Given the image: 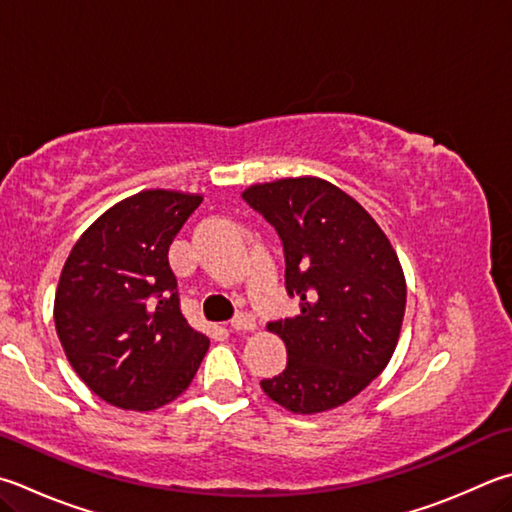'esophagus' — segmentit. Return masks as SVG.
<instances>
[{"label": "esophagus", "instance_id": "esophagus-1", "mask_svg": "<svg viewBox=\"0 0 512 512\" xmlns=\"http://www.w3.org/2000/svg\"><path fill=\"white\" fill-rule=\"evenodd\" d=\"M230 327L235 331H253L257 327V322L250 313H237L235 318L230 320Z\"/></svg>", "mask_w": 512, "mask_h": 512}]
</instances>
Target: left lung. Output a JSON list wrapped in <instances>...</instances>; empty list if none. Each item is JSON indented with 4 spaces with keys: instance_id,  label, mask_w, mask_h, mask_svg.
<instances>
[{
    "instance_id": "8db88e82",
    "label": "left lung",
    "mask_w": 512,
    "mask_h": 512,
    "mask_svg": "<svg viewBox=\"0 0 512 512\" xmlns=\"http://www.w3.org/2000/svg\"><path fill=\"white\" fill-rule=\"evenodd\" d=\"M241 197L280 235L286 291L300 297V315L268 322L288 362L262 389L288 412L333 410L392 358L407 297L401 262L369 212L329 181L280 179Z\"/></svg>"
}]
</instances>
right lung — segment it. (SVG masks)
<instances>
[{
    "instance_id": "add662e5",
    "label": "right lung",
    "mask_w": 512,
    "mask_h": 512,
    "mask_svg": "<svg viewBox=\"0 0 512 512\" xmlns=\"http://www.w3.org/2000/svg\"><path fill=\"white\" fill-rule=\"evenodd\" d=\"M203 197L145 190L78 239L55 291V331L91 392L123 410L172 403L210 340L181 313L170 246Z\"/></svg>"
}]
</instances>
